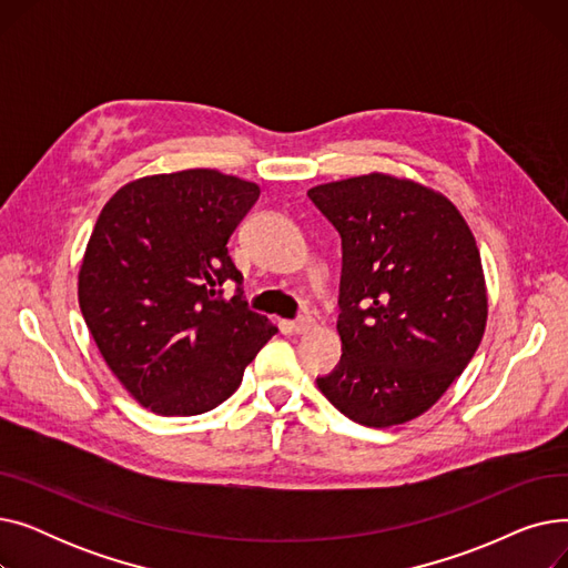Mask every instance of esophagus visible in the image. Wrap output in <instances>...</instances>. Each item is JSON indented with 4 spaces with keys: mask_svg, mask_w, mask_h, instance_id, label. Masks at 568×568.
Instances as JSON below:
<instances>
[{
    "mask_svg": "<svg viewBox=\"0 0 568 568\" xmlns=\"http://www.w3.org/2000/svg\"><path fill=\"white\" fill-rule=\"evenodd\" d=\"M315 326V320L311 317V315H302V317H296L294 322H292V329H294V334H306V332H311Z\"/></svg>",
    "mask_w": 568,
    "mask_h": 568,
    "instance_id": "34e87169",
    "label": "esophagus"
}]
</instances>
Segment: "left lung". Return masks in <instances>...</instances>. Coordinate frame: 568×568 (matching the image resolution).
<instances>
[{"label": "left lung", "mask_w": 568, "mask_h": 568, "mask_svg": "<svg viewBox=\"0 0 568 568\" xmlns=\"http://www.w3.org/2000/svg\"><path fill=\"white\" fill-rule=\"evenodd\" d=\"M341 234L343 356L317 377L347 419L386 428L433 407L467 368L488 317L481 255L444 195L382 172L308 191Z\"/></svg>", "instance_id": "obj_1"}]
</instances>
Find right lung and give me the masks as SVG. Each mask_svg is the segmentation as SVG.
Instances as JSON below:
<instances>
[{
  "instance_id": "right-lung-1",
  "label": "right lung",
  "mask_w": 568,
  "mask_h": 568,
  "mask_svg": "<svg viewBox=\"0 0 568 568\" xmlns=\"http://www.w3.org/2000/svg\"><path fill=\"white\" fill-rule=\"evenodd\" d=\"M257 197V184L239 176L184 170L138 179L103 206L80 266V311L110 371L146 409H214L278 332L248 308L227 253Z\"/></svg>"
}]
</instances>
